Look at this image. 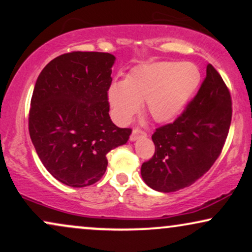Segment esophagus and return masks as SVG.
Returning a JSON list of instances; mask_svg holds the SVG:
<instances>
[{"label": "esophagus", "instance_id": "1", "mask_svg": "<svg viewBox=\"0 0 252 252\" xmlns=\"http://www.w3.org/2000/svg\"><path fill=\"white\" fill-rule=\"evenodd\" d=\"M146 136H147V134L143 131V130H141V129H138V128H135L134 130H132L131 135H130V141H136V140H137V138L146 137Z\"/></svg>", "mask_w": 252, "mask_h": 252}]
</instances>
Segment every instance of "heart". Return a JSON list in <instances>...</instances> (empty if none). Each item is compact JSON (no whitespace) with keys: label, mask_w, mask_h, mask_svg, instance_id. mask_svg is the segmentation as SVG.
I'll use <instances>...</instances> for the list:
<instances>
[{"label":"heart","mask_w":252,"mask_h":252,"mask_svg":"<svg viewBox=\"0 0 252 252\" xmlns=\"http://www.w3.org/2000/svg\"><path fill=\"white\" fill-rule=\"evenodd\" d=\"M200 71L192 63H158L141 66L108 91L112 115L126 124L146 102V111L156 122L174 120L200 83Z\"/></svg>","instance_id":"1"}]
</instances>
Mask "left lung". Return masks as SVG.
<instances>
[{
  "label": "left lung",
  "instance_id": "1",
  "mask_svg": "<svg viewBox=\"0 0 252 252\" xmlns=\"http://www.w3.org/2000/svg\"><path fill=\"white\" fill-rule=\"evenodd\" d=\"M231 117L230 91L218 71L207 65L195 97L174 122L158 126L153 134L155 153L141 167L144 182L163 193L190 186L220 155Z\"/></svg>",
  "mask_w": 252,
  "mask_h": 252
}]
</instances>
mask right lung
<instances>
[{
	"label": "right lung",
	"mask_w": 252,
	"mask_h": 252,
	"mask_svg": "<svg viewBox=\"0 0 252 252\" xmlns=\"http://www.w3.org/2000/svg\"><path fill=\"white\" fill-rule=\"evenodd\" d=\"M114 63L110 53L70 52L54 58L36 79L28 117L32 142L46 169L67 186L99 180L106 154L131 134L109 116Z\"/></svg>",
	"instance_id": "add662e5"
}]
</instances>
